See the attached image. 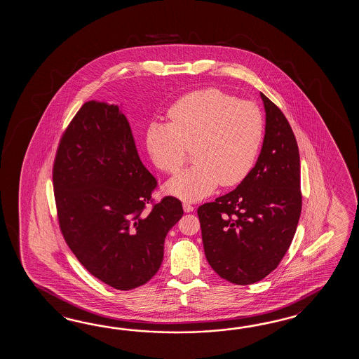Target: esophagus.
I'll list each match as a JSON object with an SVG mask.
<instances>
[{"instance_id": "esophagus-1", "label": "esophagus", "mask_w": 359, "mask_h": 359, "mask_svg": "<svg viewBox=\"0 0 359 359\" xmlns=\"http://www.w3.org/2000/svg\"><path fill=\"white\" fill-rule=\"evenodd\" d=\"M195 209V206L191 204L190 201H183V210L186 212V213H190Z\"/></svg>"}]
</instances>
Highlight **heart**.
Returning a JSON list of instances; mask_svg holds the SVG:
<instances>
[{"label":"heart","instance_id":"b5f03b06","mask_svg":"<svg viewBox=\"0 0 359 359\" xmlns=\"http://www.w3.org/2000/svg\"><path fill=\"white\" fill-rule=\"evenodd\" d=\"M169 124L153 123L146 147L156 168L177 173L192 150L194 165L173 177L165 190L198 200L221 183L236 186L250 173L264 138V116L250 101L218 88L191 92L169 110Z\"/></svg>","mask_w":359,"mask_h":359}]
</instances>
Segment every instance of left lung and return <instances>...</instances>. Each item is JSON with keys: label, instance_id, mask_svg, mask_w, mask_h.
I'll return each instance as SVG.
<instances>
[{"label": "left lung", "instance_id": "8db88e82", "mask_svg": "<svg viewBox=\"0 0 359 359\" xmlns=\"http://www.w3.org/2000/svg\"><path fill=\"white\" fill-rule=\"evenodd\" d=\"M260 97L266 135L257 164L235 190L198 209L206 260L236 285L258 283L277 268L302 212L297 138L280 107Z\"/></svg>", "mask_w": 359, "mask_h": 359}]
</instances>
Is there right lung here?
<instances>
[{"mask_svg": "<svg viewBox=\"0 0 359 359\" xmlns=\"http://www.w3.org/2000/svg\"><path fill=\"white\" fill-rule=\"evenodd\" d=\"M53 182L62 237L92 276L124 291L151 280L182 204L154 201L158 181L119 107L88 101L76 111L59 141Z\"/></svg>", "mask_w": 359, "mask_h": 359, "instance_id": "add662e5", "label": "right lung"}]
</instances>
